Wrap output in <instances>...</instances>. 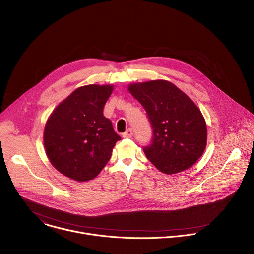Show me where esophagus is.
<instances>
[{"label": "esophagus", "mask_w": 254, "mask_h": 254, "mask_svg": "<svg viewBox=\"0 0 254 254\" xmlns=\"http://www.w3.org/2000/svg\"><path fill=\"white\" fill-rule=\"evenodd\" d=\"M132 134H133L132 129H131V128H128V129L126 130V132L123 133V137H125V138H130V137L132 136Z\"/></svg>", "instance_id": "34e87169"}]
</instances>
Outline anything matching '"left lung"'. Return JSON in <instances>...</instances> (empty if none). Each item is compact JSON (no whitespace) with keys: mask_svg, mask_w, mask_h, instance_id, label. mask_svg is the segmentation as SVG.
Listing matches in <instances>:
<instances>
[{"mask_svg":"<svg viewBox=\"0 0 254 254\" xmlns=\"http://www.w3.org/2000/svg\"><path fill=\"white\" fill-rule=\"evenodd\" d=\"M147 112L153 136L143 152L162 173L175 174L192 167L207 142L205 120L197 105L173 83L153 80L128 86Z\"/></svg>","mask_w":254,"mask_h":254,"instance_id":"1","label":"left lung"}]
</instances>
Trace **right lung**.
<instances>
[{
	"label": "right lung",
	"mask_w": 254,
	"mask_h": 254,
	"mask_svg": "<svg viewBox=\"0 0 254 254\" xmlns=\"http://www.w3.org/2000/svg\"><path fill=\"white\" fill-rule=\"evenodd\" d=\"M112 85H86L62 101L48 119L44 146L50 163L63 175L78 182L95 178L112 157L121 136L103 107Z\"/></svg>",
	"instance_id": "1"
}]
</instances>
